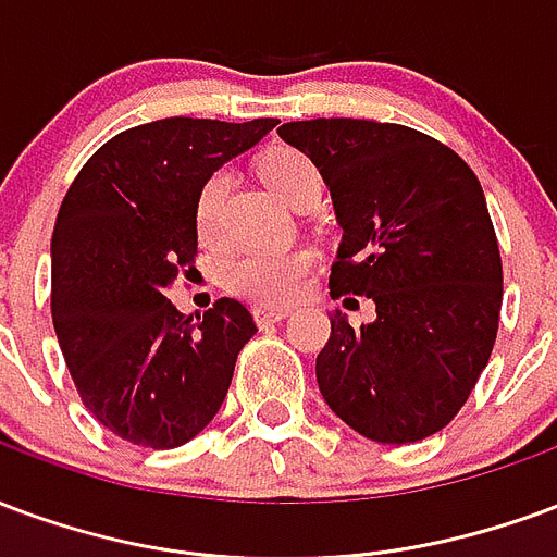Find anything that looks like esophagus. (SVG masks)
<instances>
[{
  "mask_svg": "<svg viewBox=\"0 0 557 557\" xmlns=\"http://www.w3.org/2000/svg\"><path fill=\"white\" fill-rule=\"evenodd\" d=\"M290 314L287 308H273V306H255V320L261 323V326H267V323H278V320H284Z\"/></svg>",
  "mask_w": 557,
  "mask_h": 557,
  "instance_id": "esophagus-1",
  "label": "esophagus"
}]
</instances>
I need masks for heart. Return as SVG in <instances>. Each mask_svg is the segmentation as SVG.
<instances>
[{"label": "heart", "mask_w": 557, "mask_h": 557, "mask_svg": "<svg viewBox=\"0 0 557 557\" xmlns=\"http://www.w3.org/2000/svg\"><path fill=\"white\" fill-rule=\"evenodd\" d=\"M261 174L284 205L294 207L306 195H320V172L314 162L299 150H275L261 162ZM228 189V172L216 169L195 198V231L207 246L222 239V205ZM311 270V255L306 249H246L225 263V282L234 294L246 296L261 306L290 302Z\"/></svg>", "instance_id": "b5f03b06"}]
</instances>
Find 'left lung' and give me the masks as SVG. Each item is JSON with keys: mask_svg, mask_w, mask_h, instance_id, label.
<instances>
[{"mask_svg": "<svg viewBox=\"0 0 557 557\" xmlns=\"http://www.w3.org/2000/svg\"><path fill=\"white\" fill-rule=\"evenodd\" d=\"M278 136L318 165L344 231L329 294L376 306L362 326L332 314L320 395L364 440H428L469 400L498 332L502 255L484 189L448 145L404 124L314 117Z\"/></svg>", "mask_w": 557, "mask_h": 557, "instance_id": "1", "label": "left lung"}]
</instances>
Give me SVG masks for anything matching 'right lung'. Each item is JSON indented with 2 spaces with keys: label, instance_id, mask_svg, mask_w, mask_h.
Returning <instances> with one entry per match:
<instances>
[{
  "label": "right lung",
  "instance_id": "add662e5",
  "mask_svg": "<svg viewBox=\"0 0 557 557\" xmlns=\"http://www.w3.org/2000/svg\"><path fill=\"white\" fill-rule=\"evenodd\" d=\"M275 117L246 124L162 117L97 148L52 231V326L85 409L141 448L184 445L228 395L237 352L258 332L222 296L186 318L165 290L198 255L195 198L219 165Z\"/></svg>",
  "mask_w": 557,
  "mask_h": 557
}]
</instances>
